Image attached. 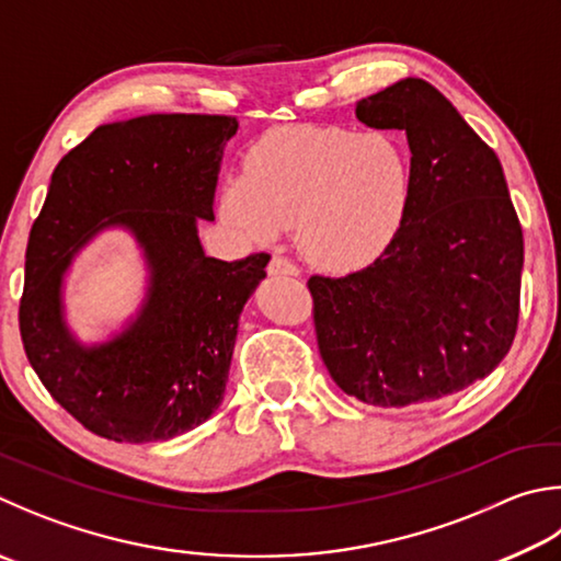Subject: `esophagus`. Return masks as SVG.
Segmentation results:
<instances>
[{
	"label": "esophagus",
	"instance_id": "1",
	"mask_svg": "<svg viewBox=\"0 0 561 561\" xmlns=\"http://www.w3.org/2000/svg\"><path fill=\"white\" fill-rule=\"evenodd\" d=\"M267 272L272 274V277H299L297 264L289 262L287 257H279V254H274V257L270 260Z\"/></svg>",
	"mask_w": 561,
	"mask_h": 561
}]
</instances>
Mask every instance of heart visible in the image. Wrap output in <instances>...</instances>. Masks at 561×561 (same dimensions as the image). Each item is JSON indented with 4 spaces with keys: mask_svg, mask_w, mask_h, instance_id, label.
<instances>
[{
    "mask_svg": "<svg viewBox=\"0 0 561 561\" xmlns=\"http://www.w3.org/2000/svg\"><path fill=\"white\" fill-rule=\"evenodd\" d=\"M414 174L385 131L284 127L250 149L220 191V216L250 242L294 226L297 248L329 272L358 270L390 248L407 218Z\"/></svg>",
    "mask_w": 561,
    "mask_h": 561,
    "instance_id": "b5f03b06",
    "label": "heart"
}]
</instances>
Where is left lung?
<instances>
[{
	"label": "left lung",
	"mask_w": 561,
	"mask_h": 561,
	"mask_svg": "<svg viewBox=\"0 0 561 561\" xmlns=\"http://www.w3.org/2000/svg\"><path fill=\"white\" fill-rule=\"evenodd\" d=\"M355 117L402 129L414 191L400 232L345 277H311L313 323L333 382L365 404L442 400L511 351L523 228L501 159L422 78L358 100Z\"/></svg>",
	"instance_id": "1"
}]
</instances>
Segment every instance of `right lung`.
<instances>
[{"label":"right lung","instance_id":"1","mask_svg":"<svg viewBox=\"0 0 561 561\" xmlns=\"http://www.w3.org/2000/svg\"><path fill=\"white\" fill-rule=\"evenodd\" d=\"M238 119L145 115L100 125L58 161L28 236L19 329L50 397L98 436L161 442L196 430L226 394L240 313L270 254L208 257L222 151ZM110 229L136 240L146 294L117 332L88 344L67 323L65 279Z\"/></svg>","mask_w":561,"mask_h":561}]
</instances>
